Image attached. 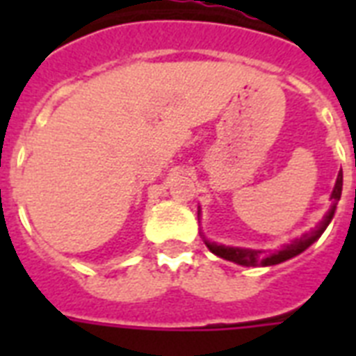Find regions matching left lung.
<instances>
[{
	"label": "left lung",
	"instance_id": "left-lung-1",
	"mask_svg": "<svg viewBox=\"0 0 356 356\" xmlns=\"http://www.w3.org/2000/svg\"><path fill=\"white\" fill-rule=\"evenodd\" d=\"M340 195H342V172L338 173V179H337V184H334V190H332V207L329 214L325 216V220L321 222V225L312 231L309 234H303L301 238H296L292 243H288L281 251H277V253L270 254V257H264L262 251H253V249H240V248H225V245H218V243H211L207 242V248L211 249L212 253L218 254V257H222L225 260H231V262H236L240 266H273V264H279V262H284V260L292 259L296 254L303 253L305 249L312 245V243L318 240V238L323 234V231L327 229V225L331 223L332 216H334V211H337V205L338 201H340Z\"/></svg>",
	"mask_w": 356,
	"mask_h": 356
}]
</instances>
